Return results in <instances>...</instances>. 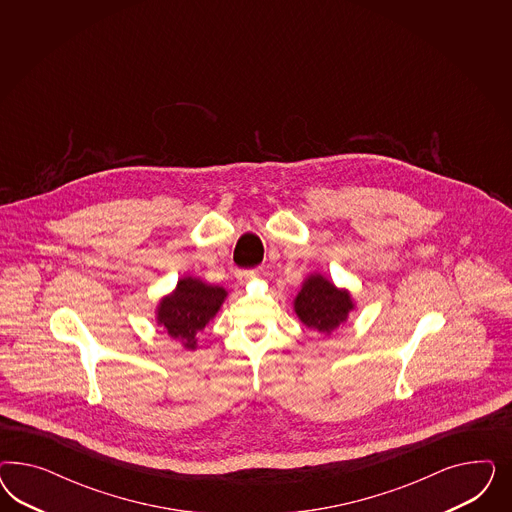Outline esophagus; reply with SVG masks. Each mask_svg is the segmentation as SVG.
I'll return each mask as SVG.
<instances>
[{"mask_svg":"<svg viewBox=\"0 0 512 512\" xmlns=\"http://www.w3.org/2000/svg\"><path fill=\"white\" fill-rule=\"evenodd\" d=\"M255 278V274L253 272H238V279H240V283H248L249 279Z\"/></svg>","mask_w":512,"mask_h":512,"instance_id":"1","label":"esophagus"}]
</instances>
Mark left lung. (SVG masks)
<instances>
[{
	"label": "left lung",
	"instance_id": "1",
	"mask_svg": "<svg viewBox=\"0 0 512 512\" xmlns=\"http://www.w3.org/2000/svg\"><path fill=\"white\" fill-rule=\"evenodd\" d=\"M293 304L296 317L321 336H330L355 310L351 293L317 272L304 279Z\"/></svg>",
	"mask_w": 512,
	"mask_h": 512
}]
</instances>
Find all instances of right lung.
<instances>
[{
	"instance_id": "obj_1",
	"label": "right lung",
	"mask_w": 512,
	"mask_h": 512,
	"mask_svg": "<svg viewBox=\"0 0 512 512\" xmlns=\"http://www.w3.org/2000/svg\"><path fill=\"white\" fill-rule=\"evenodd\" d=\"M227 291L201 278L178 279L174 291L163 296L155 308V321L189 351L197 349V336L221 310Z\"/></svg>"
}]
</instances>
